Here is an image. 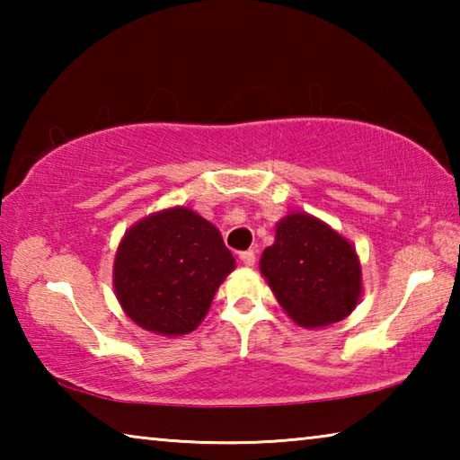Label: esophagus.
Wrapping results in <instances>:
<instances>
[{"label": "esophagus", "mask_w": 460, "mask_h": 460, "mask_svg": "<svg viewBox=\"0 0 460 460\" xmlns=\"http://www.w3.org/2000/svg\"><path fill=\"white\" fill-rule=\"evenodd\" d=\"M239 260L243 261L247 268H252L253 263H255V252H252V249H247V252H241L239 253Z\"/></svg>", "instance_id": "esophagus-1"}]
</instances>
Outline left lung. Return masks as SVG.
Listing matches in <instances>:
<instances>
[{"mask_svg": "<svg viewBox=\"0 0 460 460\" xmlns=\"http://www.w3.org/2000/svg\"><path fill=\"white\" fill-rule=\"evenodd\" d=\"M260 268L288 316L306 329L342 321L359 302L353 245L310 215L294 213L278 223Z\"/></svg>", "mask_w": 460, "mask_h": 460, "instance_id": "8db88e82", "label": "left lung"}]
</instances>
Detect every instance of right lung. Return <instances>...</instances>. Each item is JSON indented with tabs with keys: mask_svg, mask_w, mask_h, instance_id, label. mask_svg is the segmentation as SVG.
Wrapping results in <instances>:
<instances>
[{
	"mask_svg": "<svg viewBox=\"0 0 460 460\" xmlns=\"http://www.w3.org/2000/svg\"><path fill=\"white\" fill-rule=\"evenodd\" d=\"M233 268L235 260L215 225L176 207L126 233L115 255L113 286L131 321L172 337L197 329Z\"/></svg>",
	"mask_w": 460,
	"mask_h": 460,
	"instance_id": "1",
	"label": "right lung"
}]
</instances>
